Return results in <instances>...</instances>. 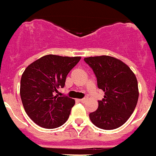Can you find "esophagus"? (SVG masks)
<instances>
[{
    "mask_svg": "<svg viewBox=\"0 0 156 156\" xmlns=\"http://www.w3.org/2000/svg\"><path fill=\"white\" fill-rule=\"evenodd\" d=\"M85 101H86V99L85 98H82V99H79V100H78V101H80V102H82V103L85 102Z\"/></svg>",
    "mask_w": 156,
    "mask_h": 156,
    "instance_id": "1",
    "label": "esophagus"
}]
</instances>
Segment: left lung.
<instances>
[{"label": "left lung", "instance_id": "1", "mask_svg": "<svg viewBox=\"0 0 156 156\" xmlns=\"http://www.w3.org/2000/svg\"><path fill=\"white\" fill-rule=\"evenodd\" d=\"M84 61L105 93L104 98L98 101V108L89 114L91 122L104 130L120 127L136 107L139 91L136 75L126 63L111 56L85 58Z\"/></svg>", "mask_w": 156, "mask_h": 156}]
</instances>
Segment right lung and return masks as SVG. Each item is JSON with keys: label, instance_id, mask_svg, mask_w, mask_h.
<instances>
[{"label": "right lung", "instance_id": "add662e5", "mask_svg": "<svg viewBox=\"0 0 156 156\" xmlns=\"http://www.w3.org/2000/svg\"><path fill=\"white\" fill-rule=\"evenodd\" d=\"M80 57L49 55L30 64L20 79V98L25 112L41 127L54 129L65 123L75 101L56 93Z\"/></svg>", "mask_w": 156, "mask_h": 156}]
</instances>
